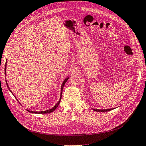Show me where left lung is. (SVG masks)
I'll return each mask as SVG.
<instances>
[{
	"mask_svg": "<svg viewBox=\"0 0 146 146\" xmlns=\"http://www.w3.org/2000/svg\"><path fill=\"white\" fill-rule=\"evenodd\" d=\"M93 110L96 111H101V112H104V111H109L110 110H113V109H105V110H99V109H93Z\"/></svg>",
	"mask_w": 146,
	"mask_h": 146,
	"instance_id": "1",
	"label": "left lung"
}]
</instances>
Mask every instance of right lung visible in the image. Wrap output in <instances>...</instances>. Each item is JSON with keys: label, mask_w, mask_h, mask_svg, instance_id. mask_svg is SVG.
Returning a JSON list of instances; mask_svg holds the SVG:
<instances>
[{"label": "right lung", "mask_w": 146, "mask_h": 146, "mask_svg": "<svg viewBox=\"0 0 146 146\" xmlns=\"http://www.w3.org/2000/svg\"><path fill=\"white\" fill-rule=\"evenodd\" d=\"M6 64H7V61H6V63H5V74H6V66H7ZM68 79V78H67V79H65L64 80V81L62 84V86H61V93H60V100H59V101H58V102L57 103V104H56L55 105V106H54L53 108H51V109H50V110H46V111H30V112H31V113H39V114L40 113V114H43V113H49L53 112L54 110H55L56 109V108H57V107H58V106H59V104L60 100H61V97H62V89H63V87H64V86L65 83L67 82V81ZM6 83H7V87H8V85L7 84V80H6ZM8 89L10 90V89L9 88V87H8ZM10 92H11V91L10 90ZM11 93H12V92H11ZM16 100H17V99H16Z\"/></svg>", "instance_id": "right-lung-1"}]
</instances>
